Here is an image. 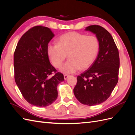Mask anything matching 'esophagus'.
<instances>
[{
  "instance_id": "1",
  "label": "esophagus",
  "mask_w": 135,
  "mask_h": 135,
  "mask_svg": "<svg viewBox=\"0 0 135 135\" xmlns=\"http://www.w3.org/2000/svg\"><path fill=\"white\" fill-rule=\"evenodd\" d=\"M64 79L65 80H66L69 77V75H66V74H65V75H64Z\"/></svg>"
}]
</instances>
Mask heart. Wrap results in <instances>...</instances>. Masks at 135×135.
Masks as SVG:
<instances>
[{
  "label": "heart",
  "mask_w": 135,
  "mask_h": 135,
  "mask_svg": "<svg viewBox=\"0 0 135 135\" xmlns=\"http://www.w3.org/2000/svg\"><path fill=\"white\" fill-rule=\"evenodd\" d=\"M100 50V42L95 35L70 32L61 35L57 44H49L47 54L52 64L60 68L66 58L69 60L60 70L65 74H73L85 69L94 62Z\"/></svg>",
  "instance_id": "1"
}]
</instances>
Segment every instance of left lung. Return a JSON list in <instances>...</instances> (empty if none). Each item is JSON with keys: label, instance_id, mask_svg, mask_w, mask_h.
I'll return each instance as SVG.
<instances>
[{"label": "left lung", "instance_id": "1", "mask_svg": "<svg viewBox=\"0 0 135 135\" xmlns=\"http://www.w3.org/2000/svg\"><path fill=\"white\" fill-rule=\"evenodd\" d=\"M85 30L96 35L100 42V50L91 66L77 76V84L73 91L80 103L93 106L107 100L117 85L119 56L112 36L105 28L91 25Z\"/></svg>", "mask_w": 135, "mask_h": 135}]
</instances>
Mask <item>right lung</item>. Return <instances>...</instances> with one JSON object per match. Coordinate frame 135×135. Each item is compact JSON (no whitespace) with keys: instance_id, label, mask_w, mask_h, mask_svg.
<instances>
[{"instance_id":"right-lung-1","label":"right lung","mask_w":135,"mask_h":135,"mask_svg":"<svg viewBox=\"0 0 135 135\" xmlns=\"http://www.w3.org/2000/svg\"><path fill=\"white\" fill-rule=\"evenodd\" d=\"M55 36L50 28L36 26L24 34L14 53L16 83L28 103L38 107L51 105L57 98V85L64 80L51 64L48 43Z\"/></svg>"}]
</instances>
